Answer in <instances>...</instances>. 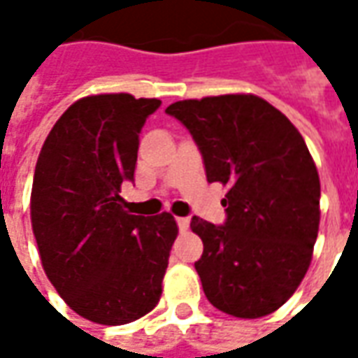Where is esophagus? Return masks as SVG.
<instances>
[{
  "instance_id": "1",
  "label": "esophagus",
  "mask_w": 358,
  "mask_h": 358,
  "mask_svg": "<svg viewBox=\"0 0 358 358\" xmlns=\"http://www.w3.org/2000/svg\"><path fill=\"white\" fill-rule=\"evenodd\" d=\"M176 224H178V228L184 232V230H187V226H189V218L187 217H178L176 218Z\"/></svg>"
}]
</instances>
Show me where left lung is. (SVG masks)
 <instances>
[{"label": "left lung", "instance_id": "1", "mask_svg": "<svg viewBox=\"0 0 358 358\" xmlns=\"http://www.w3.org/2000/svg\"><path fill=\"white\" fill-rule=\"evenodd\" d=\"M192 134L209 182L228 186L224 224L192 218L195 263L213 307L270 315L307 274L320 222V180L297 128L257 95L186 99L166 107Z\"/></svg>", "mask_w": 358, "mask_h": 358}]
</instances>
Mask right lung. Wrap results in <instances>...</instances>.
<instances>
[{
  "mask_svg": "<svg viewBox=\"0 0 358 358\" xmlns=\"http://www.w3.org/2000/svg\"><path fill=\"white\" fill-rule=\"evenodd\" d=\"M159 99L84 97L51 128L38 157L30 217L42 264L74 313L120 326L161 299L178 226L169 213L130 215L118 195L134 182L141 128Z\"/></svg>",
  "mask_w": 358,
  "mask_h": 358,
  "instance_id": "obj_1",
  "label": "right lung"
}]
</instances>
